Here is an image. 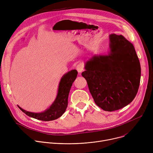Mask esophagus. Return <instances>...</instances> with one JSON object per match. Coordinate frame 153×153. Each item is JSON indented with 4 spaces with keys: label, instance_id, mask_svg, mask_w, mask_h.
I'll return each mask as SVG.
<instances>
[{
    "label": "esophagus",
    "instance_id": "obj_1",
    "mask_svg": "<svg viewBox=\"0 0 153 153\" xmlns=\"http://www.w3.org/2000/svg\"><path fill=\"white\" fill-rule=\"evenodd\" d=\"M76 70L78 73H81L84 71V66L82 64H78L76 65Z\"/></svg>",
    "mask_w": 153,
    "mask_h": 153
}]
</instances>
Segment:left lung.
<instances>
[{"label": "left lung", "mask_w": 153, "mask_h": 153, "mask_svg": "<svg viewBox=\"0 0 153 153\" xmlns=\"http://www.w3.org/2000/svg\"><path fill=\"white\" fill-rule=\"evenodd\" d=\"M110 52L94 55L81 75L87 81L95 104L106 111L127 106L140 85L141 68L135 48L122 35L109 36Z\"/></svg>", "instance_id": "left-lung-1"}]
</instances>
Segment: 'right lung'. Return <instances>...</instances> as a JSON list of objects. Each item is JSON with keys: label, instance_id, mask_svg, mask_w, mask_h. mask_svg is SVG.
<instances>
[{"label": "right lung", "instance_id": "1", "mask_svg": "<svg viewBox=\"0 0 153 153\" xmlns=\"http://www.w3.org/2000/svg\"><path fill=\"white\" fill-rule=\"evenodd\" d=\"M78 72L72 70L61 78L59 84L56 98L53 104L43 112L35 113L26 111L18 106V108L26 115L37 120L51 121L57 119L65 111L68 105V97L74 81L77 76Z\"/></svg>", "mask_w": 153, "mask_h": 153}]
</instances>
